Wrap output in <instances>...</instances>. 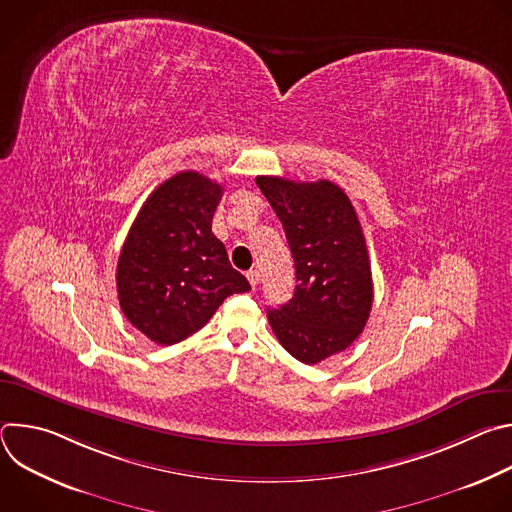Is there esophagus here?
Listing matches in <instances>:
<instances>
[{"label":"esophagus","instance_id":"34e87169","mask_svg":"<svg viewBox=\"0 0 512 512\" xmlns=\"http://www.w3.org/2000/svg\"><path fill=\"white\" fill-rule=\"evenodd\" d=\"M247 279H249L251 287L255 289L259 285V281H261V273L257 269H251V271H247Z\"/></svg>","mask_w":512,"mask_h":512}]
</instances>
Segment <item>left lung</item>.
Returning <instances> with one entry per match:
<instances>
[{
  "label": "left lung",
  "mask_w": 512,
  "mask_h": 512,
  "mask_svg": "<svg viewBox=\"0 0 512 512\" xmlns=\"http://www.w3.org/2000/svg\"><path fill=\"white\" fill-rule=\"evenodd\" d=\"M296 263L294 298L267 310L281 346L304 364L346 350L367 326L373 275L350 198L330 180L257 176Z\"/></svg>",
  "instance_id": "8db88e82"
}]
</instances>
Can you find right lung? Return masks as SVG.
<instances>
[{
  "label": "right lung",
  "instance_id": "right-lung-1",
  "mask_svg": "<svg viewBox=\"0 0 512 512\" xmlns=\"http://www.w3.org/2000/svg\"><path fill=\"white\" fill-rule=\"evenodd\" d=\"M221 198V184L178 172L143 202L127 233L117 263L119 306L156 344L188 338L229 296L251 289L212 233Z\"/></svg>",
  "mask_w": 512,
  "mask_h": 512
}]
</instances>
